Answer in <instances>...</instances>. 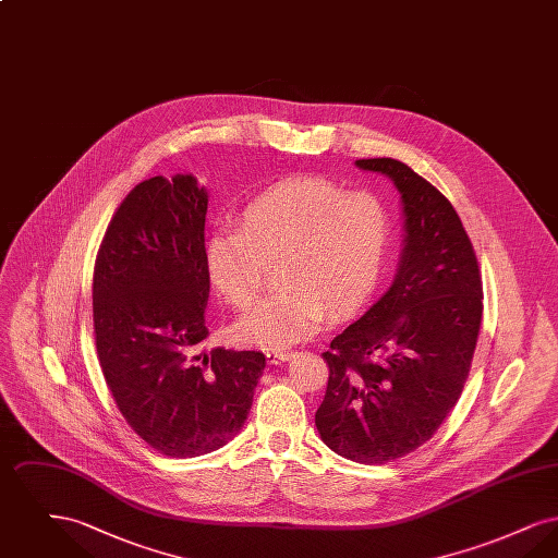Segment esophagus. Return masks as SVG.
Instances as JSON below:
<instances>
[{
    "mask_svg": "<svg viewBox=\"0 0 558 558\" xmlns=\"http://www.w3.org/2000/svg\"><path fill=\"white\" fill-rule=\"evenodd\" d=\"M269 364H284L292 357V351H282V349H269L266 353Z\"/></svg>",
    "mask_w": 558,
    "mask_h": 558,
    "instance_id": "34e87169",
    "label": "esophagus"
}]
</instances>
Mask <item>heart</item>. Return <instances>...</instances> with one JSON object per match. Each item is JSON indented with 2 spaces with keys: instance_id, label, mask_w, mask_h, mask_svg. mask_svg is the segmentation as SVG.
<instances>
[{
  "instance_id": "obj_1",
  "label": "heart",
  "mask_w": 558,
  "mask_h": 558,
  "mask_svg": "<svg viewBox=\"0 0 558 558\" xmlns=\"http://www.w3.org/2000/svg\"><path fill=\"white\" fill-rule=\"evenodd\" d=\"M391 213L372 192H347L324 178H289L257 194L239 217L205 244L213 289L230 305L248 307L266 266L280 262L282 287L234 324L246 345L282 349L345 316L371 299L391 248Z\"/></svg>"
}]
</instances>
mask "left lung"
Returning a JSON list of instances; mask_svg holds the SVG:
<instances>
[{
    "label": "left lung",
    "instance_id": "left-lung-1",
    "mask_svg": "<svg viewBox=\"0 0 558 558\" xmlns=\"http://www.w3.org/2000/svg\"><path fill=\"white\" fill-rule=\"evenodd\" d=\"M398 187V271L371 310L322 353L330 376L316 412L322 441L362 464L421 448L462 393L477 345V257L450 201L396 159H360Z\"/></svg>",
    "mask_w": 558,
    "mask_h": 558
}]
</instances>
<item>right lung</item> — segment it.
Instances as JSON below:
<instances>
[{
	"label": "right lung",
	"mask_w": 558,
	"mask_h": 558,
	"mask_svg": "<svg viewBox=\"0 0 558 558\" xmlns=\"http://www.w3.org/2000/svg\"><path fill=\"white\" fill-rule=\"evenodd\" d=\"M207 187L190 173L133 187L94 267V332L123 418L155 450L194 458L244 425L266 368L262 351L198 347L205 307Z\"/></svg>",
	"instance_id": "obj_1"
}]
</instances>
